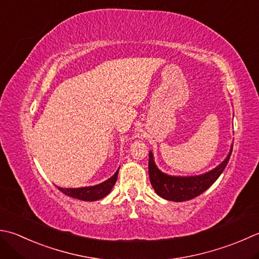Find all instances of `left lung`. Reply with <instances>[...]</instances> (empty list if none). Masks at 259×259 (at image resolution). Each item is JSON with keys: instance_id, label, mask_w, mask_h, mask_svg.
Returning a JSON list of instances; mask_svg holds the SVG:
<instances>
[{"instance_id": "obj_1", "label": "left lung", "mask_w": 259, "mask_h": 259, "mask_svg": "<svg viewBox=\"0 0 259 259\" xmlns=\"http://www.w3.org/2000/svg\"><path fill=\"white\" fill-rule=\"evenodd\" d=\"M231 153L232 149L230 150L229 155L227 156V158L219 166H217L214 169L207 171L203 175L190 177L169 176L161 173L154 163L153 154L149 153L148 171L150 183L153 185L156 193L165 200L174 202L192 200L203 193L218 180V177L226 168Z\"/></svg>"}]
</instances>
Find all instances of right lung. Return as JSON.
I'll return each instance as SVG.
<instances>
[{
	"label": "right lung",
	"instance_id": "1",
	"mask_svg": "<svg viewBox=\"0 0 259 259\" xmlns=\"http://www.w3.org/2000/svg\"><path fill=\"white\" fill-rule=\"evenodd\" d=\"M118 173L119 169L116 170L115 174L112 177H110L109 180H106L103 183L95 186L79 187V189H62V187H58V189L62 191L64 194L70 197H74V199L83 201H96L103 199L104 196L110 193V191L112 190V187L115 184L116 179H118Z\"/></svg>",
	"mask_w": 259,
	"mask_h": 259
}]
</instances>
